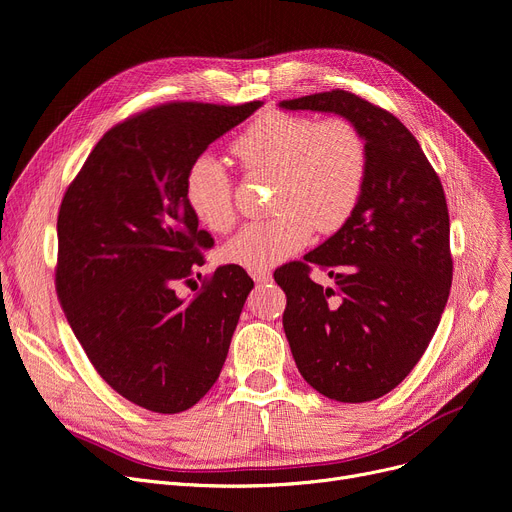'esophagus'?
I'll return each instance as SVG.
<instances>
[{
    "mask_svg": "<svg viewBox=\"0 0 512 512\" xmlns=\"http://www.w3.org/2000/svg\"><path fill=\"white\" fill-rule=\"evenodd\" d=\"M251 274V278L257 282V284H267V282H272V274H270V270H255V272H249Z\"/></svg>",
    "mask_w": 512,
    "mask_h": 512,
    "instance_id": "obj_1",
    "label": "esophagus"
}]
</instances>
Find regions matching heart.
<instances>
[{
	"mask_svg": "<svg viewBox=\"0 0 512 512\" xmlns=\"http://www.w3.org/2000/svg\"><path fill=\"white\" fill-rule=\"evenodd\" d=\"M247 174H276L274 211L267 222L242 228L222 257L249 272L274 267L301 251L319 232L340 230L355 213L369 174V147L361 128L344 116L270 112L232 143ZM184 197L211 232H228L236 220L234 180L222 161L203 153L184 176Z\"/></svg>",
	"mask_w": 512,
	"mask_h": 512,
	"instance_id": "heart-1",
	"label": "heart"
}]
</instances>
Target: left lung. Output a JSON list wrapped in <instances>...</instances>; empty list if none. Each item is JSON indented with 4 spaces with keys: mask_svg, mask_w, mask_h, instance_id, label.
Instances as JSON below:
<instances>
[{
    "mask_svg": "<svg viewBox=\"0 0 512 512\" xmlns=\"http://www.w3.org/2000/svg\"><path fill=\"white\" fill-rule=\"evenodd\" d=\"M353 120L369 147L355 213L324 245L276 270L282 315L301 375L319 394L367 402L407 378L432 340L452 282L442 182L411 130L384 107L342 89L280 103ZM317 264L334 289L310 280Z\"/></svg>",
    "mask_w": 512,
    "mask_h": 512,
    "instance_id": "left-lung-1",
    "label": "left lung"
}]
</instances>
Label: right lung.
Returning a JSON list of instances; mask_svg holds the SVG:
<instances>
[{
	"label": "right lung",
	"mask_w": 512,
	"mask_h": 512,
	"mask_svg": "<svg viewBox=\"0 0 512 512\" xmlns=\"http://www.w3.org/2000/svg\"><path fill=\"white\" fill-rule=\"evenodd\" d=\"M263 101H170L107 130L68 184L58 213L56 292L95 371L153 413H180L224 367L253 280L218 267L191 301L188 284L209 232L184 197V176Z\"/></svg>",
	"instance_id": "1"
}]
</instances>
